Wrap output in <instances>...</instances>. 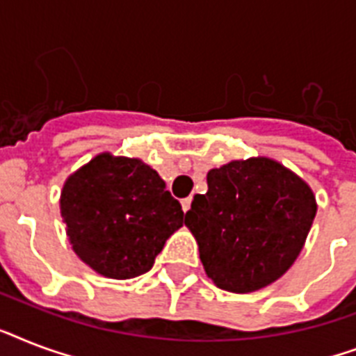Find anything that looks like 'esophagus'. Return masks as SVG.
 <instances>
[{
    "mask_svg": "<svg viewBox=\"0 0 356 356\" xmlns=\"http://www.w3.org/2000/svg\"><path fill=\"white\" fill-rule=\"evenodd\" d=\"M181 205H183V211H190V205H192V197H184L183 201H181Z\"/></svg>",
    "mask_w": 356,
    "mask_h": 356,
    "instance_id": "34e87169",
    "label": "esophagus"
}]
</instances>
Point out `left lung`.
Masks as SVG:
<instances>
[{
  "instance_id": "left-lung-1",
  "label": "left lung",
  "mask_w": 356,
  "mask_h": 356,
  "mask_svg": "<svg viewBox=\"0 0 356 356\" xmlns=\"http://www.w3.org/2000/svg\"><path fill=\"white\" fill-rule=\"evenodd\" d=\"M207 184L184 220L207 275L234 293L277 281L298 259L316 216L309 184L264 156L214 168Z\"/></svg>"
}]
</instances>
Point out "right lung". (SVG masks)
<instances>
[{
	"instance_id": "right-lung-1",
	"label": "right lung",
	"mask_w": 356,
	"mask_h": 356,
	"mask_svg": "<svg viewBox=\"0 0 356 356\" xmlns=\"http://www.w3.org/2000/svg\"><path fill=\"white\" fill-rule=\"evenodd\" d=\"M60 214L74 251L92 270L131 279L151 270L184 212L138 159L97 155L66 181Z\"/></svg>"
}]
</instances>
